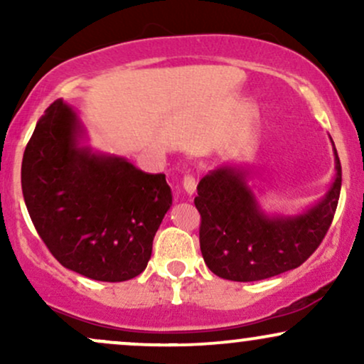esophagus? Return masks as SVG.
<instances>
[{
  "label": "esophagus",
  "mask_w": 364,
  "mask_h": 364,
  "mask_svg": "<svg viewBox=\"0 0 364 364\" xmlns=\"http://www.w3.org/2000/svg\"><path fill=\"white\" fill-rule=\"evenodd\" d=\"M183 188H185V191L188 195H193L196 191V181L193 176H185V179H183Z\"/></svg>",
  "instance_id": "1"
}]
</instances>
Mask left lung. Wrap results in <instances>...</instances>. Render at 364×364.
I'll return each instance as SVG.
<instances>
[{"label":"left lung","mask_w":364,"mask_h":364,"mask_svg":"<svg viewBox=\"0 0 364 364\" xmlns=\"http://www.w3.org/2000/svg\"><path fill=\"white\" fill-rule=\"evenodd\" d=\"M332 141L336 174L328 190L298 214L263 210L252 169L228 161L200 179L195 205L202 215L200 250L219 277L253 282L296 269L318 248L339 203L342 169Z\"/></svg>","instance_id":"left-lung-1"}]
</instances>
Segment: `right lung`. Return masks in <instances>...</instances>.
I'll list each match as a JSON object with an SVG mask.
<instances>
[{
	"label": "right lung",
	"mask_w": 364,
	"mask_h": 364,
	"mask_svg": "<svg viewBox=\"0 0 364 364\" xmlns=\"http://www.w3.org/2000/svg\"><path fill=\"white\" fill-rule=\"evenodd\" d=\"M63 99L37 121L22 161L25 205L53 257L94 281L123 282L147 267L173 193L164 174L94 150Z\"/></svg>",
	"instance_id": "1"
}]
</instances>
